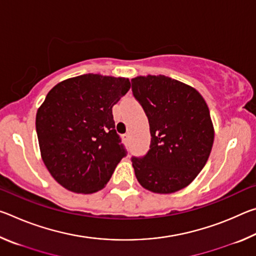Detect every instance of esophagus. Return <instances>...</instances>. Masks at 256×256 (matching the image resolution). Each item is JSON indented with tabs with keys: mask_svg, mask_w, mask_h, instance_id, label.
<instances>
[{
	"mask_svg": "<svg viewBox=\"0 0 256 256\" xmlns=\"http://www.w3.org/2000/svg\"><path fill=\"white\" fill-rule=\"evenodd\" d=\"M123 138H124V141H128V138H130V134L128 133H126V134H124L123 136Z\"/></svg>",
	"mask_w": 256,
	"mask_h": 256,
	"instance_id": "obj_1",
	"label": "esophagus"
}]
</instances>
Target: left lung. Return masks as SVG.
Masks as SVG:
<instances>
[{
    "instance_id": "1",
    "label": "left lung",
    "mask_w": 256,
    "mask_h": 256,
    "mask_svg": "<svg viewBox=\"0 0 256 256\" xmlns=\"http://www.w3.org/2000/svg\"><path fill=\"white\" fill-rule=\"evenodd\" d=\"M134 98L148 118V152L131 158L136 176L154 193L188 186L206 166L214 144L209 108L196 89L164 76L131 80Z\"/></svg>"
}]
</instances>
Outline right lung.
I'll use <instances>...</instances> for the list:
<instances>
[{
    "label": "right lung",
    "instance_id": "add662e5",
    "mask_svg": "<svg viewBox=\"0 0 256 256\" xmlns=\"http://www.w3.org/2000/svg\"><path fill=\"white\" fill-rule=\"evenodd\" d=\"M128 79L84 74L56 84L36 115L42 158L54 180L76 193L102 190L126 156L112 108Z\"/></svg>",
    "mask_w": 256,
    "mask_h": 256
}]
</instances>
